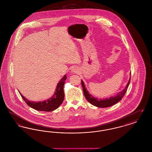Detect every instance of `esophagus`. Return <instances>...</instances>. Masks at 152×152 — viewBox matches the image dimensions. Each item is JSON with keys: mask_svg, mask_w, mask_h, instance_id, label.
Masks as SVG:
<instances>
[{"mask_svg": "<svg viewBox=\"0 0 152 152\" xmlns=\"http://www.w3.org/2000/svg\"><path fill=\"white\" fill-rule=\"evenodd\" d=\"M72 72L73 73L77 72H78V69L76 67H73L72 69Z\"/></svg>", "mask_w": 152, "mask_h": 152, "instance_id": "1", "label": "esophagus"}]
</instances>
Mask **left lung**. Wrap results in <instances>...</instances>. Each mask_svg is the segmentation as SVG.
Listing matches in <instances>:
<instances>
[{
	"label": "left lung",
	"mask_w": 152,
	"mask_h": 152,
	"mask_svg": "<svg viewBox=\"0 0 152 152\" xmlns=\"http://www.w3.org/2000/svg\"><path fill=\"white\" fill-rule=\"evenodd\" d=\"M130 75H131V73H130ZM130 81V77L125 88L122 91L118 93L117 95L115 96L114 97L111 96L109 98H106L103 99H99L98 98L94 97V96H93L92 94H89V93L88 92L86 88L84 86V83L83 80H81V84L83 87V90L84 92V94L86 99L89 103L99 108H107L116 104V103L119 102L123 99L124 96L125 95L127 91Z\"/></svg>",
	"instance_id": "left-lung-1"
}]
</instances>
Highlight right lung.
Returning <instances> with one entry per match:
<instances>
[{"instance_id":"obj_1","label":"right lung","mask_w":152,"mask_h":152,"mask_svg":"<svg viewBox=\"0 0 152 152\" xmlns=\"http://www.w3.org/2000/svg\"><path fill=\"white\" fill-rule=\"evenodd\" d=\"M66 79V75H65L64 77L58 83L54 94L51 98L47 99V100L38 102L29 101L25 97H24L20 92L19 94L21 95L24 101L30 107L37 110L51 112L58 108L64 100V93L63 87Z\"/></svg>"}]
</instances>
